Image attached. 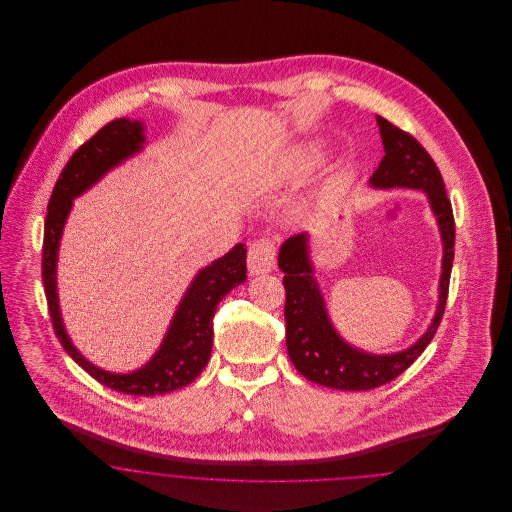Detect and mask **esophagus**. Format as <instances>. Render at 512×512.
<instances>
[{
  "instance_id": "1",
  "label": "esophagus",
  "mask_w": 512,
  "mask_h": 512,
  "mask_svg": "<svg viewBox=\"0 0 512 512\" xmlns=\"http://www.w3.org/2000/svg\"><path fill=\"white\" fill-rule=\"evenodd\" d=\"M274 263H276V251L272 242L257 240L249 245V251H247L249 274L257 276V274L270 272L274 268Z\"/></svg>"
}]
</instances>
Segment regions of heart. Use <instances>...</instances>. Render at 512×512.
Segmentation results:
<instances>
[{"mask_svg": "<svg viewBox=\"0 0 512 512\" xmlns=\"http://www.w3.org/2000/svg\"><path fill=\"white\" fill-rule=\"evenodd\" d=\"M320 161V149L299 146L286 153L274 167V178L282 182H297L315 171Z\"/></svg>", "mask_w": 512, "mask_h": 512, "instance_id": "b5f03b06", "label": "heart"}]
</instances>
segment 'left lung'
<instances>
[{
  "label": "left lung",
  "instance_id": "1",
  "mask_svg": "<svg viewBox=\"0 0 512 512\" xmlns=\"http://www.w3.org/2000/svg\"><path fill=\"white\" fill-rule=\"evenodd\" d=\"M384 159L370 176L372 188H411L428 195L432 213L438 220L443 242L438 309L432 324L409 349L390 355H372L341 338L332 326L322 292L311 263L309 236L288 238L278 253V267L284 272L286 288V345L293 366L311 382L334 390L365 391L380 388L403 374L422 355L436 336L445 311L449 278L455 257V219L451 201L434 159L413 136L384 117H376Z\"/></svg>",
  "mask_w": 512,
  "mask_h": 512
}]
</instances>
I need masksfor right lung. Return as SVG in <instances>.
<instances>
[{
  "label": "right lung",
  "mask_w": 512,
  "mask_h": 512,
  "mask_svg": "<svg viewBox=\"0 0 512 512\" xmlns=\"http://www.w3.org/2000/svg\"><path fill=\"white\" fill-rule=\"evenodd\" d=\"M144 122L117 119L105 124L86 144L74 151L61 171L49 197L44 226L42 280L48 299L49 317L55 336L76 365L82 366L99 384L128 395H163L194 382L209 363L213 347V317L220 299L247 278L244 244L234 245L224 257L201 268L180 299L171 326L149 363L128 374H115L92 365L73 345L57 297V253L63 226L73 209V199L90 190L103 174L121 165L124 159L142 151L146 144Z\"/></svg>",
  "instance_id": "add662e5"
}]
</instances>
